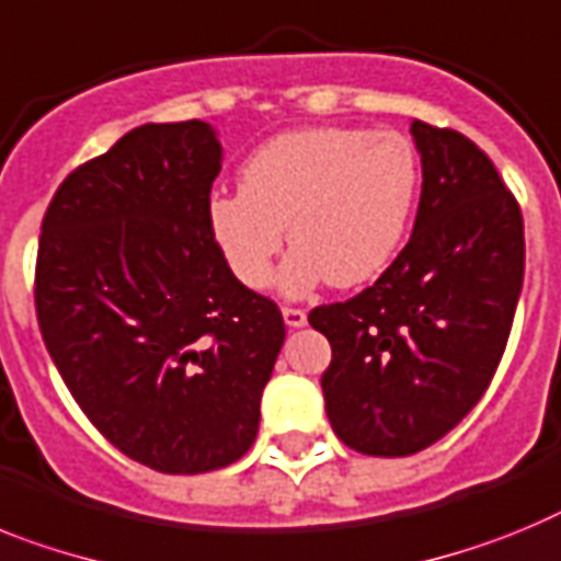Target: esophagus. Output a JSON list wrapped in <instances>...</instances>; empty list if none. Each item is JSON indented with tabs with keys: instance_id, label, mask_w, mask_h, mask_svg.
<instances>
[{
	"instance_id": "34e87169",
	"label": "esophagus",
	"mask_w": 561,
	"mask_h": 561,
	"mask_svg": "<svg viewBox=\"0 0 561 561\" xmlns=\"http://www.w3.org/2000/svg\"><path fill=\"white\" fill-rule=\"evenodd\" d=\"M282 316H285L287 328H305L308 324V313L299 308H282Z\"/></svg>"
}]
</instances>
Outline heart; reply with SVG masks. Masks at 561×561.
I'll return each instance as SVG.
<instances>
[{"label":"heart","mask_w":561,"mask_h":561,"mask_svg":"<svg viewBox=\"0 0 561 561\" xmlns=\"http://www.w3.org/2000/svg\"><path fill=\"white\" fill-rule=\"evenodd\" d=\"M421 194V158L401 133L310 126L262 144L240 169V192L208 199V228L242 285L262 290L287 240L285 294L319 282L355 287L392 262Z\"/></svg>","instance_id":"obj_1"}]
</instances>
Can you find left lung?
<instances>
[{
	"instance_id": "obj_1",
	"label": "left lung",
	"mask_w": 561,
	"mask_h": 561,
	"mask_svg": "<svg viewBox=\"0 0 561 561\" xmlns=\"http://www.w3.org/2000/svg\"><path fill=\"white\" fill-rule=\"evenodd\" d=\"M423 165L407 248L373 287L321 305L324 409L350 449L407 457L483 398L505 353L525 274L523 214L494 163L455 129L412 121Z\"/></svg>"
}]
</instances>
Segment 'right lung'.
Instances as JSON below:
<instances>
[{"mask_svg": "<svg viewBox=\"0 0 561 561\" xmlns=\"http://www.w3.org/2000/svg\"><path fill=\"white\" fill-rule=\"evenodd\" d=\"M222 146L206 121L144 124L47 206L36 316L92 426L163 474L240 460L285 341L279 308L231 274L208 228Z\"/></svg>", "mask_w": 561, "mask_h": 561, "instance_id": "obj_1", "label": "right lung"}]
</instances>
